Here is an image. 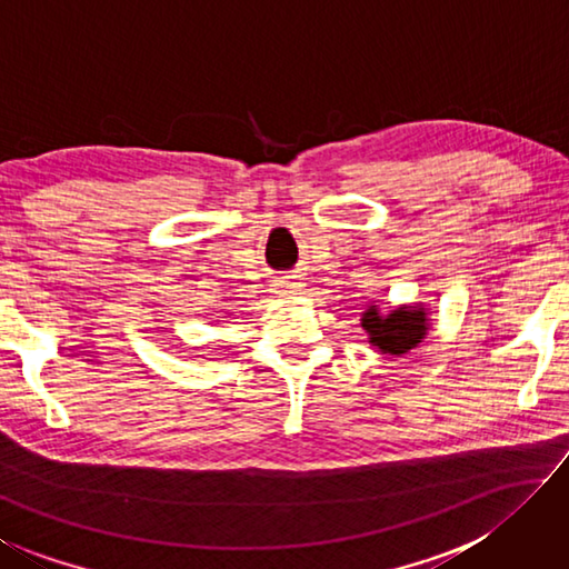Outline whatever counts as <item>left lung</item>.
Masks as SVG:
<instances>
[{"instance_id": "obj_1", "label": "left lung", "mask_w": 569, "mask_h": 569, "mask_svg": "<svg viewBox=\"0 0 569 569\" xmlns=\"http://www.w3.org/2000/svg\"><path fill=\"white\" fill-rule=\"evenodd\" d=\"M360 326L368 333V343L383 356H406L428 336L430 318L420 303L398 306L383 313L378 306H368L360 316Z\"/></svg>"}]
</instances>
